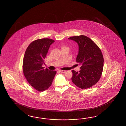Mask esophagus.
I'll return each mask as SVG.
<instances>
[{
    "label": "esophagus",
    "mask_w": 126,
    "mask_h": 126,
    "mask_svg": "<svg viewBox=\"0 0 126 126\" xmlns=\"http://www.w3.org/2000/svg\"><path fill=\"white\" fill-rule=\"evenodd\" d=\"M59 72H61V73H65L66 72V71H64V70H59Z\"/></svg>",
    "instance_id": "esophagus-1"
}]
</instances>
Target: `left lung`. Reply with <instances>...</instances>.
I'll use <instances>...</instances> for the list:
<instances>
[{
  "instance_id": "1",
  "label": "left lung",
  "mask_w": 126,
  "mask_h": 126,
  "mask_svg": "<svg viewBox=\"0 0 126 126\" xmlns=\"http://www.w3.org/2000/svg\"><path fill=\"white\" fill-rule=\"evenodd\" d=\"M78 43L79 51L77 62L80 65L79 72L72 70V82L81 89H87L94 85L101 77L104 58L96 44L85 35L68 38Z\"/></svg>"
}]
</instances>
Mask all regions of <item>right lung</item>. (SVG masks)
I'll return each instance as SVG.
<instances>
[{
	"label": "right lung",
	"instance_id": "add662e5",
	"mask_svg": "<svg viewBox=\"0 0 126 126\" xmlns=\"http://www.w3.org/2000/svg\"><path fill=\"white\" fill-rule=\"evenodd\" d=\"M54 40L48 38L34 40L28 46L23 61V72L28 83L38 91L48 89L54 80L56 71L45 69V59Z\"/></svg>",
	"mask_w": 126,
	"mask_h": 126
}]
</instances>
